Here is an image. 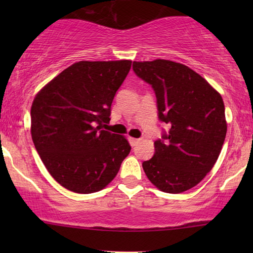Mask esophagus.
Masks as SVG:
<instances>
[{
    "label": "esophagus",
    "mask_w": 253,
    "mask_h": 253,
    "mask_svg": "<svg viewBox=\"0 0 253 253\" xmlns=\"http://www.w3.org/2000/svg\"><path fill=\"white\" fill-rule=\"evenodd\" d=\"M140 141V139H138V138H129V143H130V145L131 146H136V145L139 143Z\"/></svg>",
    "instance_id": "obj_1"
}]
</instances>
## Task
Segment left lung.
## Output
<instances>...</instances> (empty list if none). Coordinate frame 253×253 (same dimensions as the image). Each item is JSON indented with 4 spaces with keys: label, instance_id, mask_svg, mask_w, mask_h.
I'll return each mask as SVG.
<instances>
[{
    "label": "left lung",
    "instance_id": "obj_1",
    "mask_svg": "<svg viewBox=\"0 0 253 253\" xmlns=\"http://www.w3.org/2000/svg\"><path fill=\"white\" fill-rule=\"evenodd\" d=\"M138 77L157 96L158 116L168 124L154 141V155L143 162L148 179L159 190L181 193L211 171L227 133L224 103L202 76L168 60L133 62Z\"/></svg>",
    "mask_w": 253,
    "mask_h": 253
}]
</instances>
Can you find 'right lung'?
Returning <instances> with one entry per match:
<instances>
[{
	"label": "right lung",
	"instance_id": "obj_1",
	"mask_svg": "<svg viewBox=\"0 0 253 253\" xmlns=\"http://www.w3.org/2000/svg\"><path fill=\"white\" fill-rule=\"evenodd\" d=\"M131 61H81L38 93L31 107V134L44 167L77 193L100 191L113 181L131 146L102 130Z\"/></svg>",
	"mask_w": 253,
	"mask_h": 253
}]
</instances>
